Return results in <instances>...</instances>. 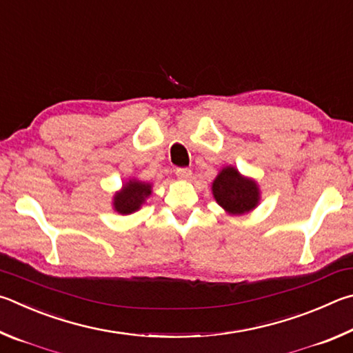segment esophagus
Masks as SVG:
<instances>
[{"instance_id": "34e87169", "label": "esophagus", "mask_w": 353, "mask_h": 353, "mask_svg": "<svg viewBox=\"0 0 353 353\" xmlns=\"http://www.w3.org/2000/svg\"><path fill=\"white\" fill-rule=\"evenodd\" d=\"M176 176L178 178H183V180H188V178H190V175H192V170L188 169V167H178V169L175 170Z\"/></svg>"}]
</instances>
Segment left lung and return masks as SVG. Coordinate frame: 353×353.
Listing matches in <instances>:
<instances>
[{"label": "left lung", "instance_id": "1", "mask_svg": "<svg viewBox=\"0 0 353 353\" xmlns=\"http://www.w3.org/2000/svg\"><path fill=\"white\" fill-rule=\"evenodd\" d=\"M212 194L215 201L228 214L242 215L254 209L261 200V192L254 180L245 178L236 167L228 165L212 183Z\"/></svg>", "mask_w": 353, "mask_h": 353}]
</instances>
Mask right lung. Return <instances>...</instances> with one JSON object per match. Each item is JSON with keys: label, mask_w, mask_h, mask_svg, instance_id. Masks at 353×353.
I'll return each mask as SVG.
<instances>
[{"label": "right lung", "mask_w": 353, "mask_h": 353, "mask_svg": "<svg viewBox=\"0 0 353 353\" xmlns=\"http://www.w3.org/2000/svg\"><path fill=\"white\" fill-rule=\"evenodd\" d=\"M150 194H152V184L130 180L128 183L123 184L122 190L116 192L114 195L113 199L114 211L122 215L138 211L142 203L145 201V199Z\"/></svg>", "instance_id": "add662e5"}]
</instances>
